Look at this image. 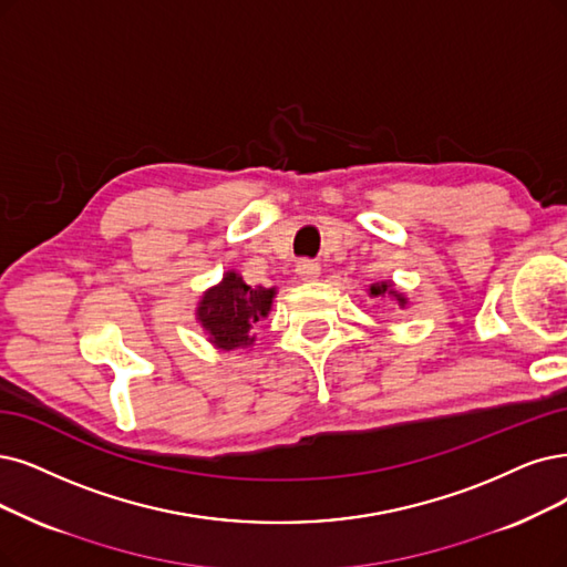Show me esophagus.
<instances>
[{"label": "esophagus", "mask_w": 567, "mask_h": 567, "mask_svg": "<svg viewBox=\"0 0 567 567\" xmlns=\"http://www.w3.org/2000/svg\"><path fill=\"white\" fill-rule=\"evenodd\" d=\"M297 276L301 280H318L320 278V264L312 261V259H301L297 264Z\"/></svg>", "instance_id": "esophagus-1"}]
</instances>
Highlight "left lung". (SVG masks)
Segmentation results:
<instances>
[{"label":"left lung","mask_w":567,"mask_h":567,"mask_svg":"<svg viewBox=\"0 0 567 567\" xmlns=\"http://www.w3.org/2000/svg\"><path fill=\"white\" fill-rule=\"evenodd\" d=\"M385 291H390V295H394V291H392V287L385 282V285H373L371 287V295L373 297H379V295H385ZM396 297V301H400V306H404L406 301H404V297H400V295H394Z\"/></svg>","instance_id":"obj_1"}]
</instances>
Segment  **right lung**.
I'll list each match as a JSON object with an SVG mask.
<instances>
[{
    "label": "right lung",
    "instance_id": "right-lung-1",
    "mask_svg": "<svg viewBox=\"0 0 567 567\" xmlns=\"http://www.w3.org/2000/svg\"><path fill=\"white\" fill-rule=\"evenodd\" d=\"M272 295L266 287H249L238 272H226L224 280L205 291L198 306V320L207 329L209 341L221 350L247 346L255 339L249 329L268 316Z\"/></svg>",
    "mask_w": 567,
    "mask_h": 567
}]
</instances>
